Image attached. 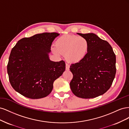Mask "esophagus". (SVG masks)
Listing matches in <instances>:
<instances>
[{
  "label": "esophagus",
  "instance_id": "1",
  "mask_svg": "<svg viewBox=\"0 0 129 129\" xmlns=\"http://www.w3.org/2000/svg\"><path fill=\"white\" fill-rule=\"evenodd\" d=\"M69 68H70V66L68 64V63H66V69L67 70V71H69Z\"/></svg>",
  "mask_w": 129,
  "mask_h": 129
}]
</instances>
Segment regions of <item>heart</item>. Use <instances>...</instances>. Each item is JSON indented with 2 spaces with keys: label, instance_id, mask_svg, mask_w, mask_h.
Returning <instances> with one entry per match:
<instances>
[{
  "label": "heart",
  "instance_id": "heart-1",
  "mask_svg": "<svg viewBox=\"0 0 129 129\" xmlns=\"http://www.w3.org/2000/svg\"><path fill=\"white\" fill-rule=\"evenodd\" d=\"M89 44L87 39L74 35H64L55 41V46L52 47L54 54L60 55L65 54V57L71 63H78L86 56Z\"/></svg>",
  "mask_w": 129,
  "mask_h": 129
}]
</instances>
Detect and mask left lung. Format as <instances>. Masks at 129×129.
Instances as JSON below:
<instances>
[{"label":"left lung","mask_w":129,"mask_h":129,"mask_svg":"<svg viewBox=\"0 0 129 129\" xmlns=\"http://www.w3.org/2000/svg\"><path fill=\"white\" fill-rule=\"evenodd\" d=\"M77 34L87 39L89 47L84 59L70 67L73 75L70 87L78 97L95 98L111 87L116 72V55L111 45L95 34Z\"/></svg>","instance_id":"1"}]
</instances>
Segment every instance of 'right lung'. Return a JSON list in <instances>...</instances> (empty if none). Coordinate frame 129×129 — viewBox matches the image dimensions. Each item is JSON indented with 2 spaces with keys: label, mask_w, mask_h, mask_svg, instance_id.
Here are the masks:
<instances>
[{
  "label": "right lung",
  "mask_w": 129,
  "mask_h": 129,
  "mask_svg": "<svg viewBox=\"0 0 129 129\" xmlns=\"http://www.w3.org/2000/svg\"><path fill=\"white\" fill-rule=\"evenodd\" d=\"M59 34L43 33L19 40L12 49L8 64L10 82L15 91L32 99L48 96L53 83L66 68L64 61H50L48 54Z\"/></svg>",
  "instance_id": "1"
}]
</instances>
